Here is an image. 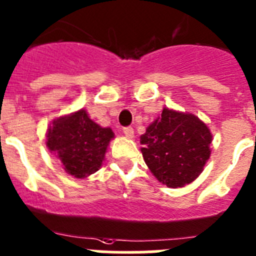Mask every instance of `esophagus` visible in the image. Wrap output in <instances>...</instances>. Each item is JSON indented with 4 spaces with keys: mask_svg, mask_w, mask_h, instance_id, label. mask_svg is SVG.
<instances>
[{
    "mask_svg": "<svg viewBox=\"0 0 256 256\" xmlns=\"http://www.w3.org/2000/svg\"><path fill=\"white\" fill-rule=\"evenodd\" d=\"M124 134H125V135L128 138V139H132L134 134H135V132H134V128L128 126V128H124Z\"/></svg>",
    "mask_w": 256,
    "mask_h": 256,
    "instance_id": "esophagus-1",
    "label": "esophagus"
}]
</instances>
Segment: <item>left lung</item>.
Here are the masks:
<instances>
[{
    "mask_svg": "<svg viewBox=\"0 0 256 256\" xmlns=\"http://www.w3.org/2000/svg\"><path fill=\"white\" fill-rule=\"evenodd\" d=\"M142 156L156 178L182 188L199 177L210 156L212 132L199 117L163 108L140 136Z\"/></svg>",
    "mask_w": 256,
    "mask_h": 256,
    "instance_id": "1",
    "label": "left lung"
}]
</instances>
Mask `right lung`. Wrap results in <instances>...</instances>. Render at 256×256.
Returning <instances> with one entry per match:
<instances>
[{"mask_svg": "<svg viewBox=\"0 0 256 256\" xmlns=\"http://www.w3.org/2000/svg\"><path fill=\"white\" fill-rule=\"evenodd\" d=\"M46 138L48 149L61 160L64 170L76 178H85L100 168L114 134L94 122L85 110H79L54 120Z\"/></svg>", "mask_w": 256, "mask_h": 256, "instance_id": "obj_1", "label": "right lung"}]
</instances>
